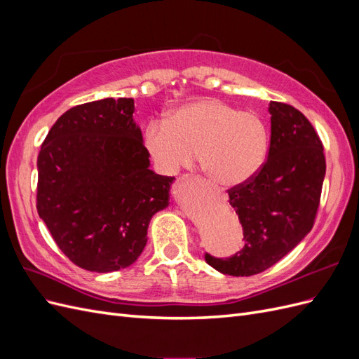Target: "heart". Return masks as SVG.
Instances as JSON below:
<instances>
[{
  "label": "heart",
  "instance_id": "heart-1",
  "mask_svg": "<svg viewBox=\"0 0 359 359\" xmlns=\"http://www.w3.org/2000/svg\"><path fill=\"white\" fill-rule=\"evenodd\" d=\"M269 140L262 116L215 99L181 104L168 121L153 119L144 130V147L160 172L191 168L199 153L206 177L220 186L253 178L265 165Z\"/></svg>",
  "mask_w": 359,
  "mask_h": 359
}]
</instances>
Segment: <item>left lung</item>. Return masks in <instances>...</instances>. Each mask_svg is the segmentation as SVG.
Here are the masks:
<instances>
[{
  "instance_id": "1",
  "label": "left lung",
  "mask_w": 359,
  "mask_h": 359,
  "mask_svg": "<svg viewBox=\"0 0 359 359\" xmlns=\"http://www.w3.org/2000/svg\"><path fill=\"white\" fill-rule=\"evenodd\" d=\"M269 114L265 165L227 190L245 244L226 259L205 253L206 264L226 276H255L277 264L311 231L318 214L327 163L316 130L290 104L271 102Z\"/></svg>"
}]
</instances>
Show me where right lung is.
I'll use <instances>...</instances> for the list:
<instances>
[{
    "instance_id": "obj_1",
    "label": "right lung",
    "mask_w": 359,
    "mask_h": 359,
    "mask_svg": "<svg viewBox=\"0 0 359 359\" xmlns=\"http://www.w3.org/2000/svg\"><path fill=\"white\" fill-rule=\"evenodd\" d=\"M133 99H103L62 114L37 157V212L61 252L93 273L132 265L173 177L149 169Z\"/></svg>"
}]
</instances>
